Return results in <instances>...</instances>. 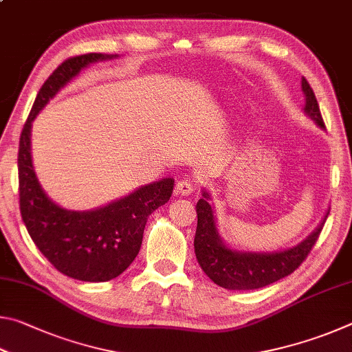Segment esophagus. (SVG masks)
I'll return each instance as SVG.
<instances>
[{
    "instance_id": "34e87169",
    "label": "esophagus",
    "mask_w": 352,
    "mask_h": 352,
    "mask_svg": "<svg viewBox=\"0 0 352 352\" xmlns=\"http://www.w3.org/2000/svg\"><path fill=\"white\" fill-rule=\"evenodd\" d=\"M194 189H195V184H194V182L192 180H180L177 183V186H175V192L178 194V195H190L194 192Z\"/></svg>"
}]
</instances>
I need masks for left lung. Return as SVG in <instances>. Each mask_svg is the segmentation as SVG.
<instances>
[{"label": "left lung", "mask_w": 352, "mask_h": 352, "mask_svg": "<svg viewBox=\"0 0 352 352\" xmlns=\"http://www.w3.org/2000/svg\"><path fill=\"white\" fill-rule=\"evenodd\" d=\"M301 90L305 94L302 111L309 119H312L315 126L324 130L317 98L305 77L301 79ZM195 210H197V230L194 237L195 258L212 283L228 290L261 289L294 273L315 245L329 214L327 210L317 228L305 241L294 247L278 252H247V250L230 247L220 236L217 219L214 216L216 211L206 189H201V199L197 201Z\"/></svg>", "instance_id": "obj_1"}]
</instances>
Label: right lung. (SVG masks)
Here are the masks:
<instances>
[{"instance_id": "1", "label": "right lung", "mask_w": 352, "mask_h": 352, "mask_svg": "<svg viewBox=\"0 0 352 352\" xmlns=\"http://www.w3.org/2000/svg\"><path fill=\"white\" fill-rule=\"evenodd\" d=\"M118 57L91 52L65 60L40 88L20 136V211L28 233L58 272L88 283L110 281L132 264L140 253L147 217L168 204L174 190V178L166 177L144 184L93 210H67L50 199L35 174L31 130L38 113L82 69Z\"/></svg>"}]
</instances>
